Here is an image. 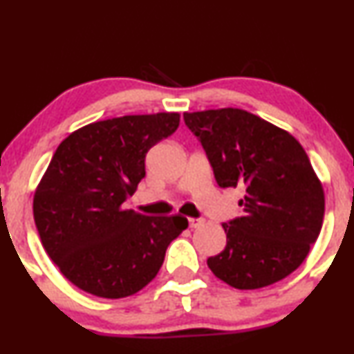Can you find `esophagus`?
Masks as SVG:
<instances>
[{"label":"esophagus","instance_id":"34e87169","mask_svg":"<svg viewBox=\"0 0 354 354\" xmlns=\"http://www.w3.org/2000/svg\"><path fill=\"white\" fill-rule=\"evenodd\" d=\"M188 223H189L191 229H196V227H201V225L204 224V219L203 218H189Z\"/></svg>","mask_w":354,"mask_h":354}]
</instances>
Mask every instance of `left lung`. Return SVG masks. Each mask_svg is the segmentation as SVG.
<instances>
[{
  "label": "left lung",
  "instance_id": "left-lung-1",
  "mask_svg": "<svg viewBox=\"0 0 354 354\" xmlns=\"http://www.w3.org/2000/svg\"><path fill=\"white\" fill-rule=\"evenodd\" d=\"M221 188L244 189V214L224 223V250L207 259L239 290L267 287L305 261L322 231L325 193L301 145L242 109L185 112Z\"/></svg>",
  "mask_w": 354,
  "mask_h": 354
}]
</instances>
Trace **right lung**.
I'll return each instance as SVG.
<instances>
[{"instance_id": "add662e5", "label": "right lung", "mask_w": 354, "mask_h": 354, "mask_svg": "<svg viewBox=\"0 0 354 354\" xmlns=\"http://www.w3.org/2000/svg\"><path fill=\"white\" fill-rule=\"evenodd\" d=\"M180 113L125 115L72 131L34 193L42 247L80 290L123 299L155 279L183 216H143L123 203L145 178V156L174 133Z\"/></svg>"}]
</instances>
